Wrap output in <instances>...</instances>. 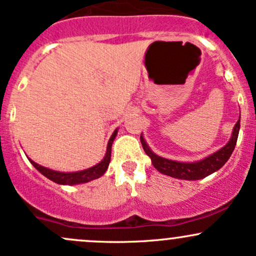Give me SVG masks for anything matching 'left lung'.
Returning a JSON list of instances; mask_svg holds the SVG:
<instances>
[{"label":"left lung","instance_id":"1","mask_svg":"<svg viewBox=\"0 0 256 256\" xmlns=\"http://www.w3.org/2000/svg\"><path fill=\"white\" fill-rule=\"evenodd\" d=\"M240 128V115L238 122H236L234 128H233L230 141L227 142L222 148L216 150L215 153L210 154V156H208L206 158L200 160H196V162H176V160L162 158V156H158V154H156L150 150V146L147 144V142H146L144 137H143L142 134L141 143L146 154L150 158L153 166L156 168L159 172H162V175H168L174 178L194 181V180H200L212 175V172L221 169V168L226 164V162L230 159V156H231L233 150H234L236 143H237Z\"/></svg>","mask_w":256,"mask_h":256}]
</instances>
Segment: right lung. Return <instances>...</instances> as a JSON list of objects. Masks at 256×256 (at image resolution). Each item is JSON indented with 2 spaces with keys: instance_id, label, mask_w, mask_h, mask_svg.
<instances>
[{
  "instance_id": "1",
  "label": "right lung",
  "mask_w": 256,
  "mask_h": 256,
  "mask_svg": "<svg viewBox=\"0 0 256 256\" xmlns=\"http://www.w3.org/2000/svg\"><path fill=\"white\" fill-rule=\"evenodd\" d=\"M118 134V128L114 131L113 134L110 136L108 141V146H106V152L104 158L100 160V162L94 166L88 168V169L81 170V171H74V172H62V171H56L48 168H44L42 165L38 164L34 160L30 158L29 162L35 166L36 170H38L44 176H46L47 178H50V181L56 182L58 184H68V186H75V184H86V182L92 181V180H96L103 175L106 172V169L109 166V162H110V156H112V144H113L115 137Z\"/></svg>"
}]
</instances>
